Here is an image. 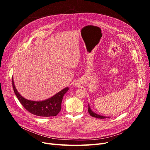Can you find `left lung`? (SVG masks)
Returning <instances> with one entry per match:
<instances>
[{
    "mask_svg": "<svg viewBox=\"0 0 150 150\" xmlns=\"http://www.w3.org/2000/svg\"><path fill=\"white\" fill-rule=\"evenodd\" d=\"M88 112L90 114V115L93 116V117H96V118H99V119H104V118H106V116H100V115H98L97 114H96V113H94L92 111V110H91V108L89 107V105L88 104Z\"/></svg>",
    "mask_w": 150,
    "mask_h": 150,
    "instance_id": "obj_1",
    "label": "left lung"
}]
</instances>
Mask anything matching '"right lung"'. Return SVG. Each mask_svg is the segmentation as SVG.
Segmentation results:
<instances>
[{
  "instance_id": "1",
  "label": "right lung",
  "mask_w": 150,
  "mask_h": 150,
  "mask_svg": "<svg viewBox=\"0 0 150 150\" xmlns=\"http://www.w3.org/2000/svg\"><path fill=\"white\" fill-rule=\"evenodd\" d=\"M12 87L16 96L22 106L30 113L36 116L49 117L55 116L61 110V103L63 96L69 90V88L57 93L54 96L42 101H33L22 97L17 91L12 79Z\"/></svg>"
}]
</instances>
